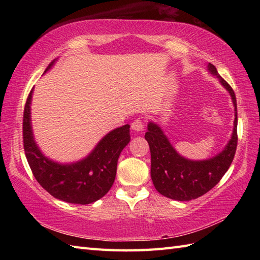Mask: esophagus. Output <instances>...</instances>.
<instances>
[{"label": "esophagus", "mask_w": 260, "mask_h": 260, "mask_svg": "<svg viewBox=\"0 0 260 260\" xmlns=\"http://www.w3.org/2000/svg\"><path fill=\"white\" fill-rule=\"evenodd\" d=\"M144 121L141 120V119H136L134 120L133 123H132L131 127L132 129H133L134 132H136V133H141V132L144 131Z\"/></svg>", "instance_id": "34e87169"}]
</instances>
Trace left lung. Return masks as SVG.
<instances>
[{
  "label": "left lung",
  "instance_id": "left-lung-1",
  "mask_svg": "<svg viewBox=\"0 0 260 260\" xmlns=\"http://www.w3.org/2000/svg\"><path fill=\"white\" fill-rule=\"evenodd\" d=\"M208 71L219 79L227 90L235 107L234 131L223 150L211 158L193 161L176 152L161 127L150 121L145 140L151 150V178L157 192L178 201H190L212 189L222 179L235 157L237 142V101L233 88L218 74L213 64H208Z\"/></svg>",
  "mask_w": 260,
  "mask_h": 260
}]
</instances>
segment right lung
Returning <instances> with one entry per match:
<instances>
[{"label": "right lung", "instance_id": "add662e5", "mask_svg": "<svg viewBox=\"0 0 260 260\" xmlns=\"http://www.w3.org/2000/svg\"><path fill=\"white\" fill-rule=\"evenodd\" d=\"M56 61L54 59L48 66L45 74ZM32 93L33 88L27 96L23 113V146L36 180L52 197L64 202L89 204L99 200L114 183L118 157L131 141L129 125L109 132L80 161L59 163L47 157L35 141L31 124Z\"/></svg>", "mask_w": 260, "mask_h": 260}]
</instances>
